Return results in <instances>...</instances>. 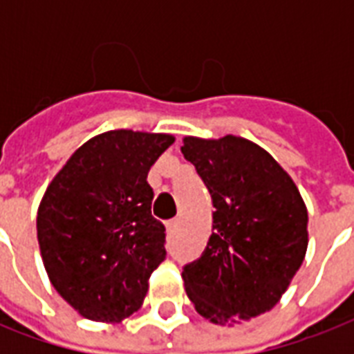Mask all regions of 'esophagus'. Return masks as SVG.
<instances>
[{
    "label": "esophagus",
    "mask_w": 354,
    "mask_h": 354,
    "mask_svg": "<svg viewBox=\"0 0 354 354\" xmlns=\"http://www.w3.org/2000/svg\"><path fill=\"white\" fill-rule=\"evenodd\" d=\"M176 230H178V221L167 222V233H169V235H172V233L176 232Z\"/></svg>",
    "instance_id": "obj_1"
}]
</instances>
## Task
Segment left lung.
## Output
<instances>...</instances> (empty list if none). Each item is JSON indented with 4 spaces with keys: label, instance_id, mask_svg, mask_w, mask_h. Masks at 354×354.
<instances>
[{
    "label": "left lung",
    "instance_id": "1",
    "mask_svg": "<svg viewBox=\"0 0 354 354\" xmlns=\"http://www.w3.org/2000/svg\"><path fill=\"white\" fill-rule=\"evenodd\" d=\"M182 154L213 198V233L182 272L187 297L213 324L248 322L279 303L308 246V213L288 172L236 136L183 138Z\"/></svg>",
    "mask_w": 354,
    "mask_h": 354
}]
</instances>
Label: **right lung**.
<instances>
[{
	"instance_id": "add662e5",
	"label": "right lung",
	"mask_w": 354,
	"mask_h": 354,
	"mask_svg": "<svg viewBox=\"0 0 354 354\" xmlns=\"http://www.w3.org/2000/svg\"><path fill=\"white\" fill-rule=\"evenodd\" d=\"M172 143L171 133H99L44 193L36 216L41 261L55 290L91 322L118 324L139 310L165 259L147 174Z\"/></svg>"
}]
</instances>
